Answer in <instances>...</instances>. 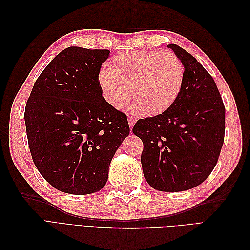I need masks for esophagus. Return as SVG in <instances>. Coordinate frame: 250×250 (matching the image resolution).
Here are the masks:
<instances>
[{
  "mask_svg": "<svg viewBox=\"0 0 250 250\" xmlns=\"http://www.w3.org/2000/svg\"><path fill=\"white\" fill-rule=\"evenodd\" d=\"M128 120H129L130 129H132V126H133V125H134V124H135L136 118H135V117H133V116H129V117H128Z\"/></svg>",
  "mask_w": 250,
  "mask_h": 250,
  "instance_id": "34e87169",
  "label": "esophagus"
}]
</instances>
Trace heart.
I'll list each match as a JSON object with an SVG mask.
<instances>
[{
	"label": "heart",
	"mask_w": 250,
	"mask_h": 250,
	"mask_svg": "<svg viewBox=\"0 0 250 250\" xmlns=\"http://www.w3.org/2000/svg\"><path fill=\"white\" fill-rule=\"evenodd\" d=\"M184 83L182 60L173 52L159 50L117 55L98 75L101 93L111 107L120 109L132 93L135 108L147 115L161 114L171 107Z\"/></svg>",
	"instance_id": "b5f03b06"
}]
</instances>
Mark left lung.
Listing matches in <instances>:
<instances>
[{"label": "left lung", "instance_id": "8db88e82", "mask_svg": "<svg viewBox=\"0 0 250 250\" xmlns=\"http://www.w3.org/2000/svg\"><path fill=\"white\" fill-rule=\"evenodd\" d=\"M171 48L185 66V83L167 110L139 119L133 133L143 142L141 162L153 189L177 192L192 189L209 176L225 141L226 108L210 74L193 56Z\"/></svg>", "mask_w": 250, "mask_h": 250}]
</instances>
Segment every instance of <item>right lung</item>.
Here are the masks:
<instances>
[{"label":"right lung","mask_w":250,"mask_h":250,"mask_svg":"<svg viewBox=\"0 0 250 250\" xmlns=\"http://www.w3.org/2000/svg\"><path fill=\"white\" fill-rule=\"evenodd\" d=\"M107 49L68 47L41 73L26 101L32 159L52 187L71 194L102 189L116 150L130 133L126 115L105 102L98 83Z\"/></svg>","instance_id":"1"}]
</instances>
